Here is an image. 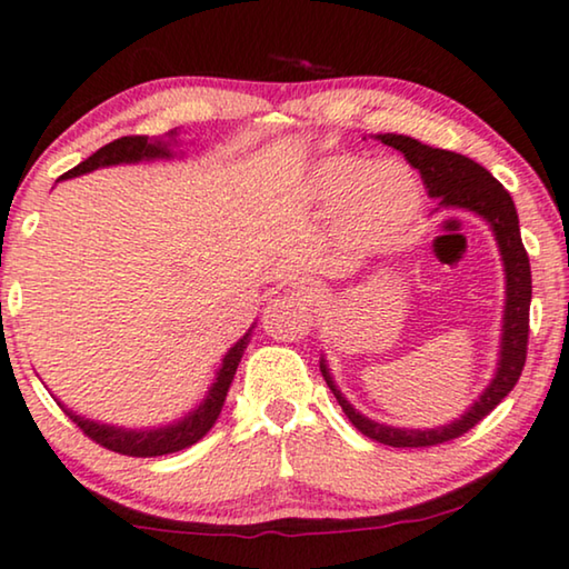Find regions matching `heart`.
<instances>
[{
  "instance_id": "1",
  "label": "heart",
  "mask_w": 569,
  "mask_h": 569,
  "mask_svg": "<svg viewBox=\"0 0 569 569\" xmlns=\"http://www.w3.org/2000/svg\"><path fill=\"white\" fill-rule=\"evenodd\" d=\"M311 190L327 213H340V229L353 247L381 250L397 242L420 216L422 188L399 162L338 154L317 164Z\"/></svg>"
}]
</instances>
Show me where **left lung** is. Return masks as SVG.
Wrapping results in <instances>:
<instances>
[{
	"mask_svg": "<svg viewBox=\"0 0 569 569\" xmlns=\"http://www.w3.org/2000/svg\"><path fill=\"white\" fill-rule=\"evenodd\" d=\"M381 143L402 151L407 162L422 174L428 196L438 198L441 206H456V208H469L490 221L498 239L502 266H506L508 278V299H506V319H502V342H500V363L498 373L490 387L482 391V397L469 407V412H463L459 420H453L451 426H441L433 430H405V428H391L379 426V422L363 418L361 412H356L348 405V399L340 395L330 379L325 361L319 363L327 387L332 389L335 399H338L342 412L348 415V420L361 430L363 436L371 441H379L383 446L395 448H428L438 443H448L453 438L469 433L479 420H485L510 391H513L516 381L521 379V371L526 366V350H528V309H531V262H528L526 247L521 242V229H518V213L513 206V198L482 164H477L475 159L456 154V151L433 149L428 143H420L418 139L399 133H383L379 136Z\"/></svg>",
	"mask_w": 569,
	"mask_h": 569,
	"instance_id": "8db88e82",
	"label": "left lung"
}]
</instances>
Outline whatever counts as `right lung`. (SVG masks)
Returning a JSON list of instances; mask_svg holds the SVG:
<instances>
[{
    "instance_id": "obj_1",
    "label": "right lung",
    "mask_w": 569,
    "mask_h": 569,
    "mask_svg": "<svg viewBox=\"0 0 569 569\" xmlns=\"http://www.w3.org/2000/svg\"><path fill=\"white\" fill-rule=\"evenodd\" d=\"M172 136H174V131H170V139ZM154 157H170L167 143L151 141L149 136H121V139L110 141L102 149L94 151L92 157H87L84 162H79L74 170L63 172L59 180L77 178V174L92 172V170H98V167L139 162V159H154ZM250 332H247L244 338L239 340L227 356H223L219 376H216L213 387L208 389V397L203 399V405L198 407V410L190 412L188 418L174 422V426L157 428V430H126V428H113V426H100V422L84 420L69 410H63V412L69 415L71 422H77V428L82 430L90 441L100 443L102 448H108V451H116L123 456H139V459L182 451V448L201 441L208 430L213 428V422H216V418H219V412L223 407V399H227L231 379H234V373H237V366H239V361H242L247 342H250Z\"/></svg>"
}]
</instances>
